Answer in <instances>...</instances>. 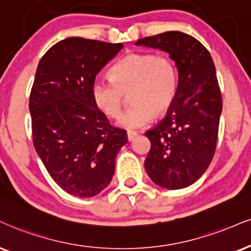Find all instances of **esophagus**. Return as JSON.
Wrapping results in <instances>:
<instances>
[{"label": "esophagus", "mask_w": 251, "mask_h": 251, "mask_svg": "<svg viewBox=\"0 0 251 251\" xmlns=\"http://www.w3.org/2000/svg\"><path fill=\"white\" fill-rule=\"evenodd\" d=\"M136 136H137V132H136V131H130V130H129L128 132H126V137H128V141L129 142H131L132 140H134Z\"/></svg>", "instance_id": "1"}]
</instances>
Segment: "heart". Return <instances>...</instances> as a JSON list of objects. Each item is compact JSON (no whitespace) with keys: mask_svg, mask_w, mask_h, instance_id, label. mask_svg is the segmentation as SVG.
I'll return each mask as SVG.
<instances>
[{"mask_svg":"<svg viewBox=\"0 0 251 251\" xmlns=\"http://www.w3.org/2000/svg\"><path fill=\"white\" fill-rule=\"evenodd\" d=\"M109 74L111 80L93 81V101L107 116L117 117L125 94L130 93L132 106L119 119V125L128 130L150 125L153 114L166 113L177 97L178 70L166 54L132 52L117 61Z\"/></svg>","mask_w":251,"mask_h":251,"instance_id":"b5f03b06","label":"heart"}]
</instances>
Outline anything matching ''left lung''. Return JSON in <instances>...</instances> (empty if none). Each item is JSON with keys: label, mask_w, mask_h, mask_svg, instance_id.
<instances>
[{"label": "left lung", "mask_w": 251, "mask_h": 251, "mask_svg": "<svg viewBox=\"0 0 251 251\" xmlns=\"http://www.w3.org/2000/svg\"><path fill=\"white\" fill-rule=\"evenodd\" d=\"M136 45L168 52L179 76L172 106L158 125L145 132L151 142L145 170L159 186L187 187L205 173L218 142L222 98L214 63L199 40L180 31L145 37Z\"/></svg>", "instance_id": "8db88e82"}]
</instances>
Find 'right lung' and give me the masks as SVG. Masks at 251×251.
<instances>
[{
    "mask_svg": "<svg viewBox=\"0 0 251 251\" xmlns=\"http://www.w3.org/2000/svg\"><path fill=\"white\" fill-rule=\"evenodd\" d=\"M122 48L70 37L49 49L37 67L29 101L32 142L49 175L72 196L91 198L104 190L128 142L91 93L97 74Z\"/></svg>",
    "mask_w": 251,
    "mask_h": 251,
    "instance_id": "right-lung-1",
    "label": "right lung"
}]
</instances>
